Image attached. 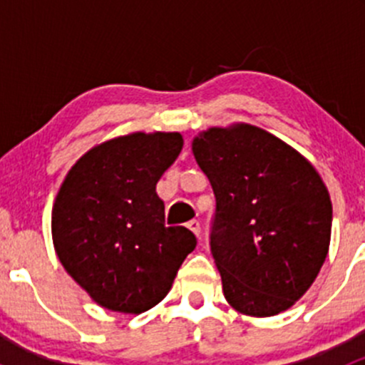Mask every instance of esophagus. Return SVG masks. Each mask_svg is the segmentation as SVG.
Wrapping results in <instances>:
<instances>
[{"instance_id": "esophagus-1", "label": "esophagus", "mask_w": 365, "mask_h": 365, "mask_svg": "<svg viewBox=\"0 0 365 365\" xmlns=\"http://www.w3.org/2000/svg\"><path fill=\"white\" fill-rule=\"evenodd\" d=\"M187 226H189V230L192 231V233L196 235V237H200V235H201V224H200V220L192 219L189 224H187Z\"/></svg>"}]
</instances>
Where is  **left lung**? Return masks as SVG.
I'll return each instance as SVG.
<instances>
[{"label":"left lung","mask_w":365,"mask_h":365,"mask_svg":"<svg viewBox=\"0 0 365 365\" xmlns=\"http://www.w3.org/2000/svg\"><path fill=\"white\" fill-rule=\"evenodd\" d=\"M192 152L215 194L210 247L227 304L256 318L289 309L329 254L332 201L319 173L249 123L201 132Z\"/></svg>","instance_id":"8db88e82"}]
</instances>
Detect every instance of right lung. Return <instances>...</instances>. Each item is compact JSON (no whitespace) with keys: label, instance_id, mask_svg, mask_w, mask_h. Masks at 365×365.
<instances>
[{"label":"right lung","instance_id":"add662e5","mask_svg":"<svg viewBox=\"0 0 365 365\" xmlns=\"http://www.w3.org/2000/svg\"><path fill=\"white\" fill-rule=\"evenodd\" d=\"M183 146L178 132H134L88 150L53 205L54 251L101 307L139 314L169 293L196 247L183 226H165L157 182Z\"/></svg>","mask_w":365,"mask_h":365}]
</instances>
